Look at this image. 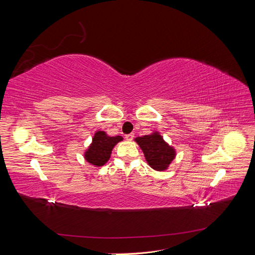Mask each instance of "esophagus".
Masks as SVG:
<instances>
[{"label":"esophagus","instance_id":"obj_1","mask_svg":"<svg viewBox=\"0 0 255 255\" xmlns=\"http://www.w3.org/2000/svg\"><path fill=\"white\" fill-rule=\"evenodd\" d=\"M126 138H127V140H133V138H134V134H133V133L128 134V135H126Z\"/></svg>","mask_w":255,"mask_h":255}]
</instances>
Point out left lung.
<instances>
[{
  "instance_id": "left-lung-1",
  "label": "left lung",
  "mask_w": 255,
  "mask_h": 255,
  "mask_svg": "<svg viewBox=\"0 0 255 255\" xmlns=\"http://www.w3.org/2000/svg\"><path fill=\"white\" fill-rule=\"evenodd\" d=\"M135 141L142 150L145 160L156 171H164L175 157V149L169 145L158 132L136 137Z\"/></svg>"
}]
</instances>
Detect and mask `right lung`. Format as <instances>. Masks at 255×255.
Masks as SVG:
<instances>
[{"mask_svg":"<svg viewBox=\"0 0 255 255\" xmlns=\"http://www.w3.org/2000/svg\"><path fill=\"white\" fill-rule=\"evenodd\" d=\"M122 140L121 136H109L104 130H97L92 142L84 153V157L89 164L101 167L111 158L114 146Z\"/></svg>","mask_w":255,"mask_h":255,"instance_id":"add662e5","label":"right lung"}]
</instances>
